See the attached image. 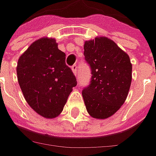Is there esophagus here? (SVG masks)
<instances>
[{
  "label": "esophagus",
  "instance_id": "obj_1",
  "mask_svg": "<svg viewBox=\"0 0 156 156\" xmlns=\"http://www.w3.org/2000/svg\"><path fill=\"white\" fill-rule=\"evenodd\" d=\"M72 70H73L74 75L77 76L78 75V66L77 65H73V66H72Z\"/></svg>",
  "mask_w": 156,
  "mask_h": 156
}]
</instances>
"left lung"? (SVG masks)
I'll return each instance as SVG.
<instances>
[{
  "label": "left lung",
  "instance_id": "left-lung-1",
  "mask_svg": "<svg viewBox=\"0 0 156 156\" xmlns=\"http://www.w3.org/2000/svg\"><path fill=\"white\" fill-rule=\"evenodd\" d=\"M84 59L91 71L82 91L88 113L97 119L114 115L125 102L132 79L129 57L113 41L98 37L84 42Z\"/></svg>",
  "mask_w": 156,
  "mask_h": 156
}]
</instances>
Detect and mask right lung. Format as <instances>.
I'll list each match as a JSON object with an SVG mask.
<instances>
[{
	"label": "right lung",
	"mask_w": 156,
	"mask_h": 156,
	"mask_svg": "<svg viewBox=\"0 0 156 156\" xmlns=\"http://www.w3.org/2000/svg\"><path fill=\"white\" fill-rule=\"evenodd\" d=\"M16 72L26 101L46 118L61 113L77 85L75 75L66 65V53L51 38L34 41L20 57Z\"/></svg>",
	"instance_id": "right-lung-1"
}]
</instances>
